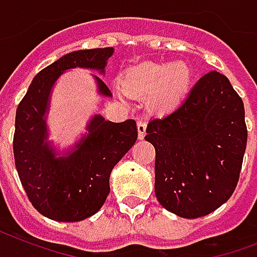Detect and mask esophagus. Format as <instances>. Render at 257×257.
I'll use <instances>...</instances> for the list:
<instances>
[{
	"mask_svg": "<svg viewBox=\"0 0 257 257\" xmlns=\"http://www.w3.org/2000/svg\"><path fill=\"white\" fill-rule=\"evenodd\" d=\"M145 135H146V122H143L142 119H139V120H138V137H139V139L145 138Z\"/></svg>",
	"mask_w": 257,
	"mask_h": 257,
	"instance_id": "1",
	"label": "esophagus"
}]
</instances>
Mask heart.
<instances>
[{"instance_id":"b5f03b06","label":"heart","mask_w":257,"mask_h":257,"mask_svg":"<svg viewBox=\"0 0 257 257\" xmlns=\"http://www.w3.org/2000/svg\"><path fill=\"white\" fill-rule=\"evenodd\" d=\"M190 80L192 71L182 61L170 65L143 63L127 71L123 84L135 95L150 93V104L157 110H170L184 99Z\"/></svg>"}]
</instances>
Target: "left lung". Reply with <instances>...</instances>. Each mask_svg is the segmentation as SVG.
I'll use <instances>...</instances> for the list:
<instances>
[{"mask_svg":"<svg viewBox=\"0 0 257 257\" xmlns=\"http://www.w3.org/2000/svg\"><path fill=\"white\" fill-rule=\"evenodd\" d=\"M146 133L156 149V196L165 209L197 218L229 200L248 131L244 103L228 77L204 75L176 110L151 119Z\"/></svg>","mask_w":257,"mask_h":257,"instance_id":"8db88e82","label":"left lung"}]
</instances>
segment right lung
<instances>
[{"instance_id":"obj_1","label":"right lung","mask_w":257,"mask_h":257,"mask_svg":"<svg viewBox=\"0 0 257 257\" xmlns=\"http://www.w3.org/2000/svg\"><path fill=\"white\" fill-rule=\"evenodd\" d=\"M112 53V48H95L60 57L36 75L16 111L13 153L20 180L32 205L55 221H81L96 213L110 193L111 170L138 138L134 119L114 123L96 115L67 157L56 158L45 142L44 114L57 77L76 67L103 73ZM95 79L99 92L112 96L106 83Z\"/></svg>"}]
</instances>
